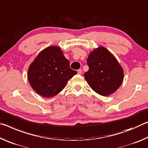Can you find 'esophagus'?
<instances>
[{
	"label": "esophagus",
	"instance_id": "obj_1",
	"mask_svg": "<svg viewBox=\"0 0 148 148\" xmlns=\"http://www.w3.org/2000/svg\"><path fill=\"white\" fill-rule=\"evenodd\" d=\"M77 73H78V74L79 75H81V73H82V69H79L78 71H77Z\"/></svg>",
	"mask_w": 148,
	"mask_h": 148
}]
</instances>
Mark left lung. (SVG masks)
Returning a JSON list of instances; mask_svg holds the SVG:
<instances>
[{
  "mask_svg": "<svg viewBox=\"0 0 148 148\" xmlns=\"http://www.w3.org/2000/svg\"><path fill=\"white\" fill-rule=\"evenodd\" d=\"M86 61L89 69L84 73V79L96 93L103 96L111 95L121 85L124 79L123 69L107 48H95Z\"/></svg>",
  "mask_w": 148,
  "mask_h": 148,
  "instance_id": "8db88e82",
  "label": "left lung"
}]
</instances>
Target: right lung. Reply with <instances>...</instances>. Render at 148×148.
Here are the masks:
<instances>
[{
	"mask_svg": "<svg viewBox=\"0 0 148 148\" xmlns=\"http://www.w3.org/2000/svg\"><path fill=\"white\" fill-rule=\"evenodd\" d=\"M77 72L69 67L61 48L51 46L42 50L29 65L27 79L36 92L45 98L59 94Z\"/></svg>",
	"mask_w": 148,
	"mask_h": 148,
	"instance_id": "add662e5",
	"label": "right lung"
}]
</instances>
